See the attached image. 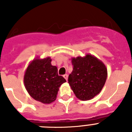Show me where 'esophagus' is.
<instances>
[{"mask_svg":"<svg viewBox=\"0 0 132 132\" xmlns=\"http://www.w3.org/2000/svg\"><path fill=\"white\" fill-rule=\"evenodd\" d=\"M63 77L65 78V80H67V79H68V75H67V74H65V75H63Z\"/></svg>","mask_w":132,"mask_h":132,"instance_id":"1","label":"esophagus"}]
</instances>
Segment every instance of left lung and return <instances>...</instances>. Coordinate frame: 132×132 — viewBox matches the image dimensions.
Wrapping results in <instances>:
<instances>
[{"mask_svg":"<svg viewBox=\"0 0 132 132\" xmlns=\"http://www.w3.org/2000/svg\"><path fill=\"white\" fill-rule=\"evenodd\" d=\"M73 71L69 75L68 83L77 98L81 101L92 99L100 93L107 78L105 65L94 56L71 59Z\"/></svg>","mask_w":132,"mask_h":132,"instance_id":"left-lung-1","label":"left lung"}]
</instances>
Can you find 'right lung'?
Here are the masks:
<instances>
[{
  "label": "right lung",
  "instance_id": "obj_1",
  "mask_svg": "<svg viewBox=\"0 0 132 132\" xmlns=\"http://www.w3.org/2000/svg\"><path fill=\"white\" fill-rule=\"evenodd\" d=\"M50 57L35 59L27 67L24 82L27 91L36 101L50 104L55 101L59 88L66 80L58 75L57 68Z\"/></svg>",
  "mask_w": 132,
  "mask_h": 132
}]
</instances>
